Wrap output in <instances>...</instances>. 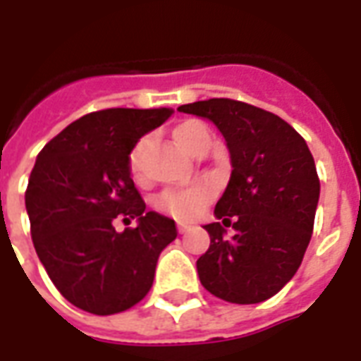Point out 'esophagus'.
<instances>
[{
	"label": "esophagus",
	"instance_id": "34e87169",
	"mask_svg": "<svg viewBox=\"0 0 361 361\" xmlns=\"http://www.w3.org/2000/svg\"><path fill=\"white\" fill-rule=\"evenodd\" d=\"M188 230H189V224H183V222H180V224H178V232H180V234H185Z\"/></svg>",
	"mask_w": 361,
	"mask_h": 361
}]
</instances>
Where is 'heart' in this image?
<instances>
[{
    "label": "heart",
    "mask_w": 361,
    "mask_h": 361,
    "mask_svg": "<svg viewBox=\"0 0 361 361\" xmlns=\"http://www.w3.org/2000/svg\"><path fill=\"white\" fill-rule=\"evenodd\" d=\"M173 137H176L178 145L183 147L188 152H191V154H195L203 145L211 142L207 127L201 121H195V119H189V121H183L180 126H176ZM145 142H147L145 139L137 142L129 152V158H127L129 172H131L135 180L141 178V157ZM207 199H209V189L204 185H191V188L185 189H168V191L158 195L157 209L176 220L191 222V220H195L199 216V212L203 209V204L207 203Z\"/></svg>",
    "instance_id": "1"
}]
</instances>
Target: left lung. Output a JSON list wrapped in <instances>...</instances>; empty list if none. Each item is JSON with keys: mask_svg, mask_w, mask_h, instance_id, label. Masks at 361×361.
<instances>
[{"mask_svg": "<svg viewBox=\"0 0 361 361\" xmlns=\"http://www.w3.org/2000/svg\"><path fill=\"white\" fill-rule=\"evenodd\" d=\"M178 110L211 119L232 158L214 214L236 234L224 238L220 222L204 226L211 245L197 259L199 280L224 302H265L300 269L313 234L319 176L307 142L276 114L232 98Z\"/></svg>", "mask_w": 361, "mask_h": 361, "instance_id": "obj_1", "label": "left lung"}]
</instances>
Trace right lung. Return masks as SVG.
<instances>
[{
	"label": "right lung",
	"instance_id": "1",
	"mask_svg": "<svg viewBox=\"0 0 361 361\" xmlns=\"http://www.w3.org/2000/svg\"><path fill=\"white\" fill-rule=\"evenodd\" d=\"M172 110L90 111L56 135L36 158L25 191L36 255L59 294L94 315H114L149 294L158 255L176 222L147 204L127 158ZM140 220L116 233L113 220Z\"/></svg>",
	"mask_w": 361,
	"mask_h": 361
}]
</instances>
